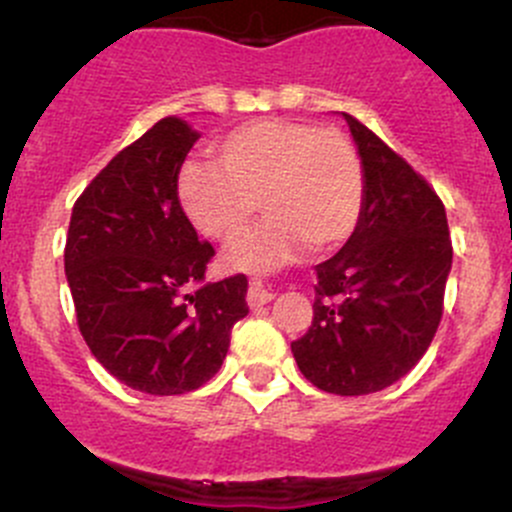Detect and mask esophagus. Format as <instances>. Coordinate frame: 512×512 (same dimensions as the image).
<instances>
[{
    "label": "esophagus",
    "instance_id": "obj_1",
    "mask_svg": "<svg viewBox=\"0 0 512 512\" xmlns=\"http://www.w3.org/2000/svg\"><path fill=\"white\" fill-rule=\"evenodd\" d=\"M272 299H275V292H272V289H267L262 282H250V287H247V304H250L252 309L262 307V304L272 302Z\"/></svg>",
    "mask_w": 512,
    "mask_h": 512
}]
</instances>
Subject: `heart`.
<instances>
[{"instance_id":"b5f03b06","label":"heart","mask_w":512,"mask_h":512,"mask_svg":"<svg viewBox=\"0 0 512 512\" xmlns=\"http://www.w3.org/2000/svg\"><path fill=\"white\" fill-rule=\"evenodd\" d=\"M213 162L188 163L178 175L180 205L205 237L235 242L260 205L270 213L260 232L232 247L230 267L267 272L309 245H344L359 225L364 165L337 128L255 118L215 143Z\"/></svg>"}]
</instances>
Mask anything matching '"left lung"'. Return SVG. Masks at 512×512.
I'll return each instance as SVG.
<instances>
[{
  "instance_id": "left-lung-1",
  "label": "left lung",
  "mask_w": 512,
  "mask_h": 512,
  "mask_svg": "<svg viewBox=\"0 0 512 512\" xmlns=\"http://www.w3.org/2000/svg\"><path fill=\"white\" fill-rule=\"evenodd\" d=\"M364 165L361 220L317 265L314 319L292 342L317 389L364 396L409 374L443 317L453 245L436 190L374 131L344 113Z\"/></svg>"
}]
</instances>
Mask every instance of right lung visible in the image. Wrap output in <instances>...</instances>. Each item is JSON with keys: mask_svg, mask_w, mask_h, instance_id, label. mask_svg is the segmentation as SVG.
<instances>
[{"mask_svg": "<svg viewBox=\"0 0 512 512\" xmlns=\"http://www.w3.org/2000/svg\"><path fill=\"white\" fill-rule=\"evenodd\" d=\"M200 133L160 118L118 151L71 210L64 267L76 322L108 374L151 396L200 389L247 309V277L205 282L215 257L178 200Z\"/></svg>", "mask_w": 512, "mask_h": 512, "instance_id": "add662e5", "label": "right lung"}]
</instances>
